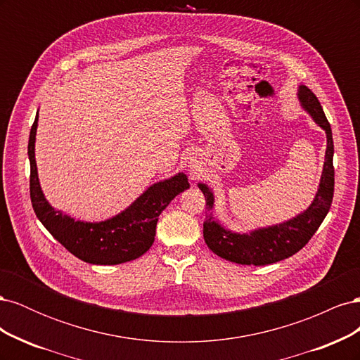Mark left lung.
I'll list each match as a JSON object with an SVG mask.
<instances>
[{
  "instance_id": "8db88e82",
  "label": "left lung",
  "mask_w": 360,
  "mask_h": 360,
  "mask_svg": "<svg viewBox=\"0 0 360 360\" xmlns=\"http://www.w3.org/2000/svg\"><path fill=\"white\" fill-rule=\"evenodd\" d=\"M299 99L302 106L315 120V123L326 130V136H328V148H326V160L319 192L312 204L299 216L284 224L259 228L249 234H237L225 230L224 226L213 221L210 214L209 219L204 222V240L207 246L221 258L237 264L252 266H266L285 259L299 252L311 240V237L319 230L330 209L335 188L332 129L317 96L307 85L299 86ZM198 186L205 197V205L212 210L214 202L212 191L202 183Z\"/></svg>"
}]
</instances>
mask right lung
<instances>
[{"label":"right lung","instance_id":"add662e5","mask_svg":"<svg viewBox=\"0 0 360 360\" xmlns=\"http://www.w3.org/2000/svg\"><path fill=\"white\" fill-rule=\"evenodd\" d=\"M36 115L28 141L30 197L32 209L43 226L70 254L90 264H122L146 254L155 242L159 214L177 195L189 188L183 172L150 186L124 212L102 222H81L53 210L43 195L37 176L34 143Z\"/></svg>","mask_w":360,"mask_h":360}]
</instances>
